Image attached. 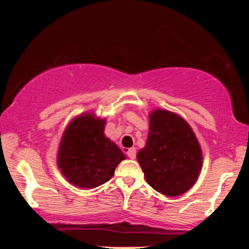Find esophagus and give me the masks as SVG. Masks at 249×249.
I'll return each instance as SVG.
<instances>
[{"instance_id": "esophagus-1", "label": "esophagus", "mask_w": 249, "mask_h": 249, "mask_svg": "<svg viewBox=\"0 0 249 249\" xmlns=\"http://www.w3.org/2000/svg\"><path fill=\"white\" fill-rule=\"evenodd\" d=\"M126 154H127V156L130 159H135L136 158V148H134V147H132V148H128L127 150H126Z\"/></svg>"}]
</instances>
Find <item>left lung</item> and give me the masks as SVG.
<instances>
[{
    "instance_id": "8db88e82",
    "label": "left lung",
    "mask_w": 249,
    "mask_h": 249,
    "mask_svg": "<svg viewBox=\"0 0 249 249\" xmlns=\"http://www.w3.org/2000/svg\"><path fill=\"white\" fill-rule=\"evenodd\" d=\"M149 130L137 161L151 188L178 196L196 184L203 166V154L195 132L184 119L168 109L149 113Z\"/></svg>"
}]
</instances>
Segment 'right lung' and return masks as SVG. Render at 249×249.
I'll use <instances>...</instances> for the list:
<instances>
[{
    "instance_id": "obj_1",
    "label": "right lung",
    "mask_w": 249,
    "mask_h": 249,
    "mask_svg": "<svg viewBox=\"0 0 249 249\" xmlns=\"http://www.w3.org/2000/svg\"><path fill=\"white\" fill-rule=\"evenodd\" d=\"M105 124L107 119L86 112L71 120L62 134L57 166L74 187L93 189L105 183L126 158L120 147L105 136Z\"/></svg>"
}]
</instances>
